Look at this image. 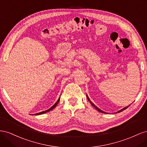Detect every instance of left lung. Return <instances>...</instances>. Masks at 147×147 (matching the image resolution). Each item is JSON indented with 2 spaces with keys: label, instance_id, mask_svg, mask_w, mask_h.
<instances>
[{
  "label": "left lung",
  "instance_id": "8db88e82",
  "mask_svg": "<svg viewBox=\"0 0 147 147\" xmlns=\"http://www.w3.org/2000/svg\"><path fill=\"white\" fill-rule=\"evenodd\" d=\"M86 97H87V98H88V100L89 101H90V103L91 104V105H92L93 107H94L96 108V110H98V111H99V112H101V113H106L105 112H103V111H102L101 110H100V109H99L98 107H96V105H94V104H93V103H92V102H91V101L90 100V99H89V97H88V96H86ZM129 106H127V107H125V108H124V109H121V110H120L119 111H118V112H118V113H119V112H123V110H126V109H127V108L128 107H129Z\"/></svg>",
  "mask_w": 147,
  "mask_h": 147
}]
</instances>
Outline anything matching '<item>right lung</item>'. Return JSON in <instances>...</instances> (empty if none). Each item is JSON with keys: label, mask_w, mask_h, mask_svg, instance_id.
I'll use <instances>...</instances> for the list:
<instances>
[{"label": "right lung", "mask_w": 147, "mask_h": 147, "mask_svg": "<svg viewBox=\"0 0 147 147\" xmlns=\"http://www.w3.org/2000/svg\"><path fill=\"white\" fill-rule=\"evenodd\" d=\"M59 99H60V97L58 99V100H57V102H56V103L53 105L51 108H50L48 110H46V111H43V112H40V113H35V115H42V114H43V113H47V112H48L49 111H50V110H53V109H55L56 107V105H57V104H58V102H59Z\"/></svg>", "instance_id": "add662e5"}]
</instances>
